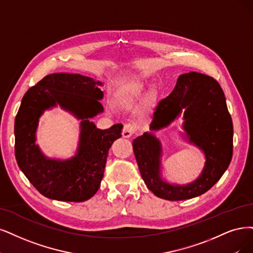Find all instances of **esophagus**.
<instances>
[{
  "label": "esophagus",
  "instance_id": "obj_1",
  "mask_svg": "<svg viewBox=\"0 0 253 253\" xmlns=\"http://www.w3.org/2000/svg\"><path fill=\"white\" fill-rule=\"evenodd\" d=\"M135 131V126L132 125V124H125L124 125V128H123V131H122V135H123V137H130L131 136Z\"/></svg>",
  "mask_w": 253,
  "mask_h": 253
}]
</instances>
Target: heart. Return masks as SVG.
<instances>
[{"instance_id": "obj_1", "label": "heart", "mask_w": 253, "mask_h": 253, "mask_svg": "<svg viewBox=\"0 0 253 253\" xmlns=\"http://www.w3.org/2000/svg\"><path fill=\"white\" fill-rule=\"evenodd\" d=\"M143 87L138 85L129 88L119 96V104L124 108H130L141 98V96L143 95Z\"/></svg>"}]
</instances>
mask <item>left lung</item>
Returning <instances> with one entry per match:
<instances>
[{"mask_svg":"<svg viewBox=\"0 0 253 253\" xmlns=\"http://www.w3.org/2000/svg\"><path fill=\"white\" fill-rule=\"evenodd\" d=\"M183 118V138L204 152L201 175L186 185L170 184L162 178L161 142L155 131ZM150 131L133 139V152L147 188L162 199L178 201L208 192L227 170L232 157V120L219 83L207 75L190 72L177 80L174 90L153 109Z\"/></svg>","mask_w":253,"mask_h":253,"instance_id":"8db88e82","label":"left lung"}]
</instances>
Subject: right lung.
Instances as JSON below:
<instances>
[{"label": "right lung", "instance_id": "1", "mask_svg": "<svg viewBox=\"0 0 253 253\" xmlns=\"http://www.w3.org/2000/svg\"><path fill=\"white\" fill-rule=\"evenodd\" d=\"M103 84L80 74L55 73L28 90L14 122L15 158L22 172L44 197L82 202L100 188L108 150L122 136V124L97 128L93 117L103 112ZM59 106L81 121L77 153L68 160L45 157L36 144V130L45 110Z\"/></svg>", "mask_w": 253, "mask_h": 253}]
</instances>
